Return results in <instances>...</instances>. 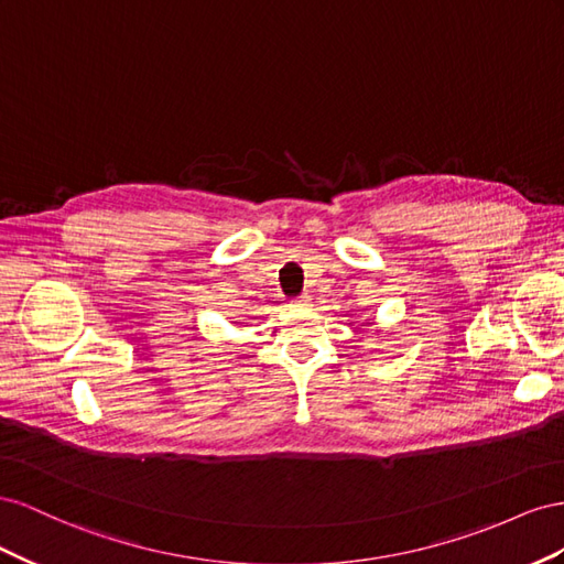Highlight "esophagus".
Returning <instances> with one entry per match:
<instances>
[{"mask_svg":"<svg viewBox=\"0 0 564 564\" xmlns=\"http://www.w3.org/2000/svg\"><path fill=\"white\" fill-rule=\"evenodd\" d=\"M293 304H295V307H307V304H310V295H300V297H295V300H293Z\"/></svg>","mask_w":564,"mask_h":564,"instance_id":"1","label":"esophagus"}]
</instances>
